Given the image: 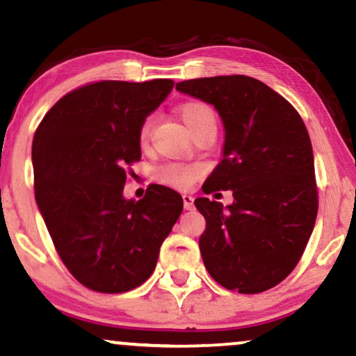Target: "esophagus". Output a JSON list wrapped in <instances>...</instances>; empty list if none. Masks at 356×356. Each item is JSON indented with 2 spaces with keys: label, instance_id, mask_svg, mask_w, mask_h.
Instances as JSON below:
<instances>
[{
  "label": "esophagus",
  "instance_id": "34e87169",
  "mask_svg": "<svg viewBox=\"0 0 356 356\" xmlns=\"http://www.w3.org/2000/svg\"><path fill=\"white\" fill-rule=\"evenodd\" d=\"M182 200H184V209H186V211H192V209H194V197L191 194H184Z\"/></svg>",
  "mask_w": 356,
  "mask_h": 356
}]
</instances>
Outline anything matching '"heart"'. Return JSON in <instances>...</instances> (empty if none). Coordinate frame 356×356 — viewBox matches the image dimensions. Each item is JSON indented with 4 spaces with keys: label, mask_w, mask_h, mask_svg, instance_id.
Returning <instances> with one entry per match:
<instances>
[{
    "label": "heart",
    "mask_w": 356,
    "mask_h": 356,
    "mask_svg": "<svg viewBox=\"0 0 356 356\" xmlns=\"http://www.w3.org/2000/svg\"><path fill=\"white\" fill-rule=\"evenodd\" d=\"M179 115H181L184 124H186L187 129L191 132L194 131L200 122H204L205 119L216 118L211 106H207L205 102L200 101H189L186 102V104H182L181 108H179ZM149 132H151V122L145 121L139 132V139L143 144L147 140ZM199 174V167L195 165L167 164L164 167H161L159 172H157V179L169 184V186L177 187V189H187V187H191L192 184L197 181Z\"/></svg>",
    "instance_id": "b5f03b06"
}]
</instances>
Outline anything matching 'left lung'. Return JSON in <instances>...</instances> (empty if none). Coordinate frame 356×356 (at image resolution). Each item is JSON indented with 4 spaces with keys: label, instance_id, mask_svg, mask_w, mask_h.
Here are the masks:
<instances>
[{
    "label": "left lung",
    "instance_id": "1",
    "mask_svg": "<svg viewBox=\"0 0 356 356\" xmlns=\"http://www.w3.org/2000/svg\"><path fill=\"white\" fill-rule=\"evenodd\" d=\"M175 89L212 104L225 129L222 161L204 192L232 191L234 202H194L205 219V268L229 290L265 292L298 264L318 212L305 124L289 101L248 76L189 79Z\"/></svg>",
    "mask_w": 356,
    "mask_h": 356
}]
</instances>
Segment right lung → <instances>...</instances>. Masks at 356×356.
<instances>
[{"label":"right lung","instance_id":"add662e5","mask_svg":"<svg viewBox=\"0 0 356 356\" xmlns=\"http://www.w3.org/2000/svg\"><path fill=\"white\" fill-rule=\"evenodd\" d=\"M172 88V79L83 86L56 102L34 134L38 209L67 270L94 292L144 284L182 212L169 187L151 186L140 200L122 194L126 165L140 159V127Z\"/></svg>","mask_w":356,"mask_h":356}]
</instances>
